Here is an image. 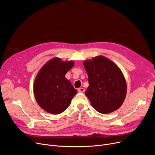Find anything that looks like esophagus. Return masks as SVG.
<instances>
[{"mask_svg": "<svg viewBox=\"0 0 155 155\" xmlns=\"http://www.w3.org/2000/svg\"><path fill=\"white\" fill-rule=\"evenodd\" d=\"M78 91L79 92H85V88H79L78 89Z\"/></svg>", "mask_w": 155, "mask_h": 155, "instance_id": "1", "label": "esophagus"}]
</instances>
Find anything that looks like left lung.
I'll list each match as a JSON object with an SVG mask.
<instances>
[{"label":"left lung","mask_w":155,"mask_h":155,"mask_svg":"<svg viewBox=\"0 0 155 155\" xmlns=\"http://www.w3.org/2000/svg\"><path fill=\"white\" fill-rule=\"evenodd\" d=\"M89 85L85 92L92 106L101 114L118 109L124 101L127 85L123 72L103 56L84 61Z\"/></svg>","instance_id":"1"}]
</instances>
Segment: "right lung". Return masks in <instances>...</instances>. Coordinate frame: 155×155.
<instances>
[{
	"instance_id": "right-lung-1",
	"label": "right lung",
	"mask_w": 155,
	"mask_h": 155,
	"mask_svg": "<svg viewBox=\"0 0 155 155\" xmlns=\"http://www.w3.org/2000/svg\"><path fill=\"white\" fill-rule=\"evenodd\" d=\"M74 65L72 61H63L54 58L45 64L34 82V93L37 103L46 112L58 114L69 106L77 93L65 74Z\"/></svg>"
}]
</instances>
